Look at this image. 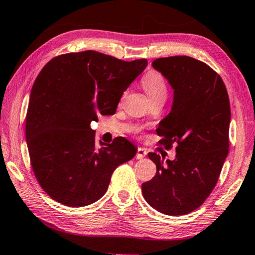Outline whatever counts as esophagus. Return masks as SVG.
I'll use <instances>...</instances> for the list:
<instances>
[{"mask_svg": "<svg viewBox=\"0 0 255 255\" xmlns=\"http://www.w3.org/2000/svg\"><path fill=\"white\" fill-rule=\"evenodd\" d=\"M146 155H147V152H146V149L141 148V147H138L137 148V153H136V158L137 159H141L144 158Z\"/></svg>", "mask_w": 255, "mask_h": 255, "instance_id": "1", "label": "esophagus"}]
</instances>
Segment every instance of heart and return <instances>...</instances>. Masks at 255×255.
<instances>
[{"label": "heart", "instance_id": "obj_1", "mask_svg": "<svg viewBox=\"0 0 255 255\" xmlns=\"http://www.w3.org/2000/svg\"><path fill=\"white\" fill-rule=\"evenodd\" d=\"M141 85L152 102L156 100H165L167 96V85L164 77L158 72H148L141 80Z\"/></svg>", "mask_w": 255, "mask_h": 255}]
</instances>
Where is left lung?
<instances>
[{"instance_id": "obj_1", "label": "left lung", "mask_w": 255, "mask_h": 255, "mask_svg": "<svg viewBox=\"0 0 255 255\" xmlns=\"http://www.w3.org/2000/svg\"><path fill=\"white\" fill-rule=\"evenodd\" d=\"M153 67L174 90L173 106L158 125V141L175 145L173 161L156 164L154 178L141 184L145 200L159 213L180 216L204 204L217 183L230 147L231 105L222 77L204 62L188 56L157 58Z\"/></svg>"}]
</instances>
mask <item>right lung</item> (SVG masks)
<instances>
[{"instance_id": "obj_1", "label": "right lung", "mask_w": 255, "mask_h": 255, "mask_svg": "<svg viewBox=\"0 0 255 255\" xmlns=\"http://www.w3.org/2000/svg\"><path fill=\"white\" fill-rule=\"evenodd\" d=\"M147 66L86 50L56 56L32 85L25 117L30 163L51 199L68 207L91 205L105 195L117 167L137 148L124 137L100 141L90 125L114 115L123 93Z\"/></svg>"}]
</instances>
